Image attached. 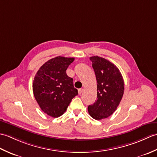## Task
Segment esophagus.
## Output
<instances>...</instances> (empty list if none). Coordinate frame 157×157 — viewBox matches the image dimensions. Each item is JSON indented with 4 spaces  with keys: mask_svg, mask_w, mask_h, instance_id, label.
I'll return each mask as SVG.
<instances>
[{
    "mask_svg": "<svg viewBox=\"0 0 157 157\" xmlns=\"http://www.w3.org/2000/svg\"><path fill=\"white\" fill-rule=\"evenodd\" d=\"M83 91H84V90H83V89H79V90H78V93H79V95H81V94H82Z\"/></svg>",
    "mask_w": 157,
    "mask_h": 157,
    "instance_id": "1",
    "label": "esophagus"
}]
</instances>
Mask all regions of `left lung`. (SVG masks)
<instances>
[{"instance_id":"obj_1","label":"left lung","mask_w":157,"mask_h":157,"mask_svg":"<svg viewBox=\"0 0 157 157\" xmlns=\"http://www.w3.org/2000/svg\"><path fill=\"white\" fill-rule=\"evenodd\" d=\"M97 82V100L88 107L92 118L101 120L111 115L117 108L124 92V81L117 67L98 56L90 57Z\"/></svg>"}]
</instances>
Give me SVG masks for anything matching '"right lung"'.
Listing matches in <instances>:
<instances>
[{
  "instance_id": "add662e5",
  "label": "right lung",
  "mask_w": 157,
  "mask_h": 157,
  "mask_svg": "<svg viewBox=\"0 0 157 157\" xmlns=\"http://www.w3.org/2000/svg\"><path fill=\"white\" fill-rule=\"evenodd\" d=\"M74 58L56 56L43 64L36 73L32 88L42 111L52 117L64 113L71 100L78 94L73 79L66 70Z\"/></svg>"
}]
</instances>
